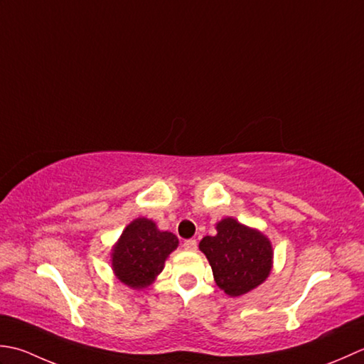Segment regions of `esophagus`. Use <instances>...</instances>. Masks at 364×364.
<instances>
[{
  "label": "esophagus",
  "mask_w": 364,
  "mask_h": 364,
  "mask_svg": "<svg viewBox=\"0 0 364 364\" xmlns=\"http://www.w3.org/2000/svg\"><path fill=\"white\" fill-rule=\"evenodd\" d=\"M196 247H198V242L195 239H188V240L183 242V248L187 251H195Z\"/></svg>",
  "instance_id": "1"
}]
</instances>
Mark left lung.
Segmentation results:
<instances>
[{
    "label": "left lung",
    "instance_id": "left-lung-1",
    "mask_svg": "<svg viewBox=\"0 0 364 364\" xmlns=\"http://www.w3.org/2000/svg\"><path fill=\"white\" fill-rule=\"evenodd\" d=\"M199 250L212 267L215 283L229 296L253 291L272 272L270 240L261 231L231 217L217 223V235L204 237Z\"/></svg>",
    "mask_w": 364,
    "mask_h": 364
}]
</instances>
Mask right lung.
<instances>
[{"label": "right lung", "mask_w": 364, "mask_h": 364, "mask_svg": "<svg viewBox=\"0 0 364 364\" xmlns=\"http://www.w3.org/2000/svg\"><path fill=\"white\" fill-rule=\"evenodd\" d=\"M179 245V239L160 231L149 218H136L124 229L111 253L116 278L132 289L151 286L165 267L166 257Z\"/></svg>", "instance_id": "add662e5"}]
</instances>
